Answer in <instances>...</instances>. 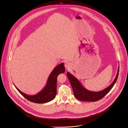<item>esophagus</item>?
Returning <instances> with one entry per match:
<instances>
[{
	"label": "esophagus",
	"mask_w": 128,
	"mask_h": 128,
	"mask_svg": "<svg viewBox=\"0 0 128 128\" xmlns=\"http://www.w3.org/2000/svg\"><path fill=\"white\" fill-rule=\"evenodd\" d=\"M64 66H65V68L67 70H69L72 68V64L71 62H66L64 64Z\"/></svg>",
	"instance_id": "obj_1"
}]
</instances>
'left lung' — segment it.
Masks as SVG:
<instances>
[{
	"label": "left lung",
	"instance_id": "left-lung-1",
	"mask_svg": "<svg viewBox=\"0 0 128 128\" xmlns=\"http://www.w3.org/2000/svg\"><path fill=\"white\" fill-rule=\"evenodd\" d=\"M119 68L120 67L118 68V73L113 82L106 88L98 92L89 91L86 90L75 77L69 72L67 73L66 75L73 88L74 95L76 98L81 101L96 102L105 96L114 86L118 78Z\"/></svg>",
	"mask_w": 128,
	"mask_h": 128
}]
</instances>
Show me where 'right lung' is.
Returning a JSON list of instances; mask_svg holds the SVG:
<instances>
[{"instance_id": "add662e5", "label": "right lung", "mask_w": 128, "mask_h": 128, "mask_svg": "<svg viewBox=\"0 0 128 128\" xmlns=\"http://www.w3.org/2000/svg\"><path fill=\"white\" fill-rule=\"evenodd\" d=\"M64 63H62L55 67L49 75L46 85L43 90L35 95L30 96L21 92L15 86L18 92L28 101L35 103H45L52 100L57 93V77L60 74L65 72Z\"/></svg>"}]
</instances>
